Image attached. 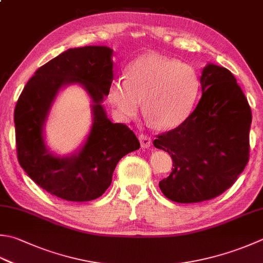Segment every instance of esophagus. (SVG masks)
Returning a JSON list of instances; mask_svg holds the SVG:
<instances>
[{
	"label": "esophagus",
	"mask_w": 263,
	"mask_h": 263,
	"mask_svg": "<svg viewBox=\"0 0 263 263\" xmlns=\"http://www.w3.org/2000/svg\"><path fill=\"white\" fill-rule=\"evenodd\" d=\"M139 140H140L142 148H148V147H151V145H152V139L146 135L139 136Z\"/></svg>",
	"instance_id": "esophagus-1"
}]
</instances>
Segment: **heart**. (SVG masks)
Here are the masks:
<instances>
[{
	"instance_id": "heart-1",
	"label": "heart",
	"mask_w": 263,
	"mask_h": 263,
	"mask_svg": "<svg viewBox=\"0 0 263 263\" xmlns=\"http://www.w3.org/2000/svg\"><path fill=\"white\" fill-rule=\"evenodd\" d=\"M199 77L192 66L158 53L139 57L109 89L110 104L122 120L135 118L141 108L157 130H172L187 120L199 92Z\"/></svg>"
}]
</instances>
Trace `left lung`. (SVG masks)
Masks as SVG:
<instances>
[{
  "instance_id": "1",
  "label": "left lung",
  "mask_w": 263,
  "mask_h": 263,
  "mask_svg": "<svg viewBox=\"0 0 263 263\" xmlns=\"http://www.w3.org/2000/svg\"><path fill=\"white\" fill-rule=\"evenodd\" d=\"M200 84L202 97L187 120L154 140L172 157V172L159 188L177 203L219 196L233 186L250 157L252 112L235 76L209 64Z\"/></svg>"
}]
</instances>
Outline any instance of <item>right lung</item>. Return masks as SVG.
<instances>
[{
    "label": "right lung",
    "instance_id": "1",
    "mask_svg": "<svg viewBox=\"0 0 263 263\" xmlns=\"http://www.w3.org/2000/svg\"><path fill=\"white\" fill-rule=\"evenodd\" d=\"M112 50L90 45L65 51L35 71L14 108L17 155L29 178L52 196L69 202H89L110 186L120 159L140 148L125 124L112 123L101 102L112 82ZM83 86L91 97L94 123L79 151L60 158L45 146L43 128L59 90Z\"/></svg>",
    "mask_w": 263,
    "mask_h": 263
}]
</instances>
